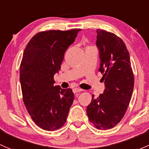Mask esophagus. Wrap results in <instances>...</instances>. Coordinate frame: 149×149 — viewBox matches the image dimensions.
Wrapping results in <instances>:
<instances>
[{"mask_svg":"<svg viewBox=\"0 0 149 149\" xmlns=\"http://www.w3.org/2000/svg\"><path fill=\"white\" fill-rule=\"evenodd\" d=\"M81 91H83V90H82V89H81V88H76L73 89V92L74 93H79V92H81Z\"/></svg>","mask_w":149,"mask_h":149,"instance_id":"esophagus-1","label":"esophagus"}]
</instances>
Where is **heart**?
Instances as JSON below:
<instances>
[{"label": "heart", "instance_id": "1", "mask_svg": "<svg viewBox=\"0 0 149 149\" xmlns=\"http://www.w3.org/2000/svg\"><path fill=\"white\" fill-rule=\"evenodd\" d=\"M88 47H91V46H88Z\"/></svg>", "mask_w": 149, "mask_h": 149}]
</instances>
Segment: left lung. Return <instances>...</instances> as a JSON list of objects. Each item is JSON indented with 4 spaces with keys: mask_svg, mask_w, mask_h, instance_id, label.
Here are the masks:
<instances>
[{
    "mask_svg": "<svg viewBox=\"0 0 149 149\" xmlns=\"http://www.w3.org/2000/svg\"><path fill=\"white\" fill-rule=\"evenodd\" d=\"M96 32L101 61L98 70L103 74L106 88L95 99L93 95L86 112L95 128L106 130L116 126L124 116L132 96L134 76L122 39L105 30L97 29Z\"/></svg>",
    "mask_w": 149,
    "mask_h": 149,
    "instance_id": "obj_1",
    "label": "left lung"
}]
</instances>
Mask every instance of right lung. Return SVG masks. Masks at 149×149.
Listing matches in <instances>:
<instances>
[{
    "label": "right lung",
    "mask_w": 149,
    "mask_h": 149,
    "mask_svg": "<svg viewBox=\"0 0 149 149\" xmlns=\"http://www.w3.org/2000/svg\"><path fill=\"white\" fill-rule=\"evenodd\" d=\"M80 31L39 32L23 52L20 65L23 102L36 124L46 131H56L63 126L74 99L70 88L55 86L54 76Z\"/></svg>",
    "instance_id": "add662e5"
}]
</instances>
